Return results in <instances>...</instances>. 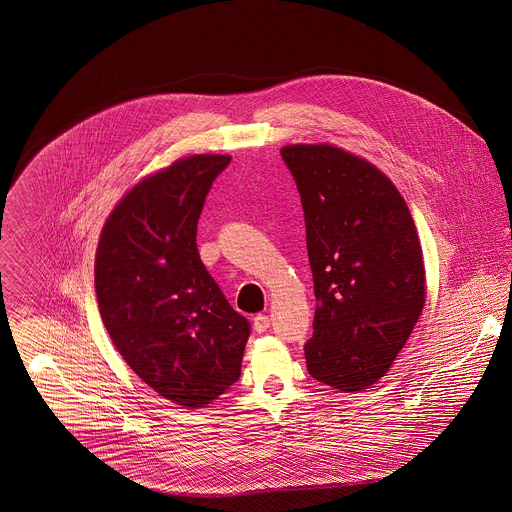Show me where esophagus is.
Wrapping results in <instances>:
<instances>
[{
  "label": "esophagus",
  "instance_id": "obj_1",
  "mask_svg": "<svg viewBox=\"0 0 512 512\" xmlns=\"http://www.w3.org/2000/svg\"><path fill=\"white\" fill-rule=\"evenodd\" d=\"M252 324H254V330H256L258 334H262V332H266V330L270 328V318H268L266 314H256Z\"/></svg>",
  "mask_w": 512,
  "mask_h": 512
}]
</instances>
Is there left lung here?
Segmentation results:
<instances>
[{
    "mask_svg": "<svg viewBox=\"0 0 512 512\" xmlns=\"http://www.w3.org/2000/svg\"><path fill=\"white\" fill-rule=\"evenodd\" d=\"M314 279L308 375L343 392L386 375L425 305L421 244L408 205L371 163L332 145H289Z\"/></svg>",
    "mask_w": 512,
    "mask_h": 512,
    "instance_id": "left-lung-1",
    "label": "left lung"
}]
</instances>
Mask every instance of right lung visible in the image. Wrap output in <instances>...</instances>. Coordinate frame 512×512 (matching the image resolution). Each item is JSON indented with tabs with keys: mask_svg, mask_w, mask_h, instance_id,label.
Listing matches in <instances>:
<instances>
[{
	"mask_svg": "<svg viewBox=\"0 0 512 512\" xmlns=\"http://www.w3.org/2000/svg\"><path fill=\"white\" fill-rule=\"evenodd\" d=\"M227 155H194L141 180L116 205L97 248L104 328L145 384L202 408L240 376L250 322L205 270L196 233Z\"/></svg>",
	"mask_w": 512,
	"mask_h": 512,
	"instance_id": "add662e5",
	"label": "right lung"
}]
</instances>
